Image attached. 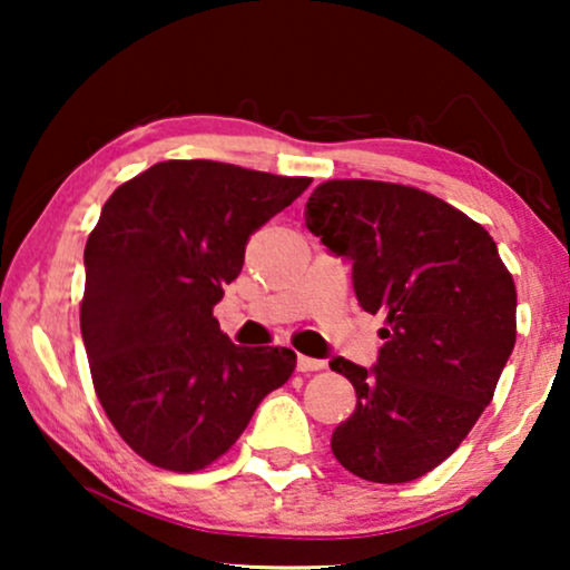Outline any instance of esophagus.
<instances>
[{
    "mask_svg": "<svg viewBox=\"0 0 570 570\" xmlns=\"http://www.w3.org/2000/svg\"><path fill=\"white\" fill-rule=\"evenodd\" d=\"M324 361L318 357H308V355H298V371L301 373H311V371H322Z\"/></svg>",
    "mask_w": 570,
    "mask_h": 570,
    "instance_id": "esophagus-1",
    "label": "esophagus"
}]
</instances>
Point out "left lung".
I'll list each match as a JSON object with an SVG mask.
<instances>
[{
    "label": "left lung",
    "instance_id": "8db88e82",
    "mask_svg": "<svg viewBox=\"0 0 570 570\" xmlns=\"http://www.w3.org/2000/svg\"><path fill=\"white\" fill-rule=\"evenodd\" d=\"M306 228L353 264L363 311L389 326L373 368L334 357L357 404L332 454L357 478L410 482L456 451L493 400L517 342V287L488 230L412 186L326 181Z\"/></svg>",
    "mask_w": 570,
    "mask_h": 570
}]
</instances>
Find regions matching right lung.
Listing matches in <instances>:
<instances>
[{"instance_id":"1","label":"right lung","mask_w":570,"mask_h":570,"mask_svg":"<svg viewBox=\"0 0 570 570\" xmlns=\"http://www.w3.org/2000/svg\"><path fill=\"white\" fill-rule=\"evenodd\" d=\"M308 184L166 160L100 209L85 246L82 342L108 420L150 464L205 470L293 376L291 347L233 345L213 308L240 275L248 236Z\"/></svg>"}]
</instances>
